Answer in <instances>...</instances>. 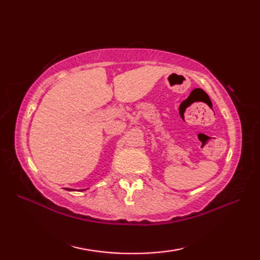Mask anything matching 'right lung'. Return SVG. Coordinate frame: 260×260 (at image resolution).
Returning a JSON list of instances; mask_svg holds the SVG:
<instances>
[{
  "label": "right lung",
  "mask_w": 260,
  "mask_h": 260,
  "mask_svg": "<svg viewBox=\"0 0 260 260\" xmlns=\"http://www.w3.org/2000/svg\"><path fill=\"white\" fill-rule=\"evenodd\" d=\"M66 190H68V191H76L75 189H68V187H66ZM84 190H87V189H81V190H78V191H84Z\"/></svg>",
  "instance_id": "obj_1"
}]
</instances>
